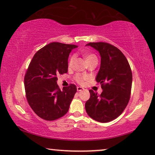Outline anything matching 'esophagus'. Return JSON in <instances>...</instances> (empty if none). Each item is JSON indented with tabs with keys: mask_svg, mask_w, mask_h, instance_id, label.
Here are the masks:
<instances>
[{
	"mask_svg": "<svg viewBox=\"0 0 155 155\" xmlns=\"http://www.w3.org/2000/svg\"><path fill=\"white\" fill-rule=\"evenodd\" d=\"M83 90H84V88L82 87H79V86L77 87V91H78V92H79V91H82Z\"/></svg>",
	"mask_w": 155,
	"mask_h": 155,
	"instance_id": "obj_1",
	"label": "esophagus"
}]
</instances>
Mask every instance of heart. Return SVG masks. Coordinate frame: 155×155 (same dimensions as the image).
I'll use <instances>...</instances> for the list:
<instances>
[{
    "mask_svg": "<svg viewBox=\"0 0 155 155\" xmlns=\"http://www.w3.org/2000/svg\"><path fill=\"white\" fill-rule=\"evenodd\" d=\"M83 56H84V57L85 58V61H86L87 62H89V61H92V60H97V56H96V55L94 54L84 53V54H83ZM74 59H75L74 56H71L70 60H69V62H68L69 68H72V67ZM86 78H87V77H85V76H82L81 74H77L74 77L75 81L78 83H79V84H83V83H84L85 81L86 80Z\"/></svg>",
    "mask_w": 155,
    "mask_h": 155,
    "instance_id": "b5f03b06",
    "label": "heart"
}]
</instances>
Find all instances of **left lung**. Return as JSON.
<instances>
[{
    "mask_svg": "<svg viewBox=\"0 0 155 155\" xmlns=\"http://www.w3.org/2000/svg\"><path fill=\"white\" fill-rule=\"evenodd\" d=\"M86 46L100 54L101 66L96 81L101 85L103 92L99 95L90 90L85 110L95 121H111L121 114L129 102L132 83L130 66L121 50L111 44L90 43Z\"/></svg>",
    "mask_w": 155,
    "mask_h": 155,
    "instance_id": "1",
    "label": "left lung"
}]
</instances>
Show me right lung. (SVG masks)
Instances as JSON below:
<instances>
[{"label":"right lung","instance_id":"right-lung-1","mask_svg":"<svg viewBox=\"0 0 155 155\" xmlns=\"http://www.w3.org/2000/svg\"><path fill=\"white\" fill-rule=\"evenodd\" d=\"M77 45L51 43L33 56L24 78L26 98L29 106L39 117L54 121L69 110L77 92V86L70 84L61 90L57 76L68 72V57Z\"/></svg>","mask_w":155,"mask_h":155}]
</instances>
